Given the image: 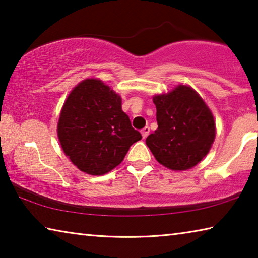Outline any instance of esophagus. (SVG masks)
<instances>
[{"label":"esophagus","instance_id":"esophagus-1","mask_svg":"<svg viewBox=\"0 0 258 258\" xmlns=\"http://www.w3.org/2000/svg\"><path fill=\"white\" fill-rule=\"evenodd\" d=\"M141 133H142V138L146 139V138L148 137V135H149V133H150V128L147 126V127H145V128L142 130Z\"/></svg>","mask_w":258,"mask_h":258}]
</instances>
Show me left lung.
Instances as JSON below:
<instances>
[{"label": "left lung", "instance_id": "1", "mask_svg": "<svg viewBox=\"0 0 258 258\" xmlns=\"http://www.w3.org/2000/svg\"><path fill=\"white\" fill-rule=\"evenodd\" d=\"M157 128L146 143L159 164L185 171L203 160L215 139V121L202 97L190 86L178 85L154 97Z\"/></svg>", "mask_w": 258, "mask_h": 258}]
</instances>
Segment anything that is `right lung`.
<instances>
[{
  "label": "right lung",
  "instance_id": "1",
  "mask_svg": "<svg viewBox=\"0 0 258 258\" xmlns=\"http://www.w3.org/2000/svg\"><path fill=\"white\" fill-rule=\"evenodd\" d=\"M58 138L64 155L82 172L103 175L142 139L121 110V99L102 81L81 82L63 103Z\"/></svg>",
  "mask_w": 258,
  "mask_h": 258
}]
</instances>
